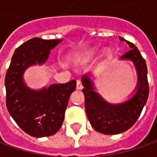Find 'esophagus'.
Wrapping results in <instances>:
<instances>
[{
  "label": "esophagus",
  "instance_id": "1",
  "mask_svg": "<svg viewBox=\"0 0 157 157\" xmlns=\"http://www.w3.org/2000/svg\"><path fill=\"white\" fill-rule=\"evenodd\" d=\"M82 88H83V84H82L81 80H77V89L78 90H81Z\"/></svg>",
  "mask_w": 157,
  "mask_h": 157
}]
</instances>
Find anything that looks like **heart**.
<instances>
[{"label":"heart","instance_id":"b5f03b06","mask_svg":"<svg viewBox=\"0 0 157 157\" xmlns=\"http://www.w3.org/2000/svg\"><path fill=\"white\" fill-rule=\"evenodd\" d=\"M95 54H96V52H87V53H86V54L84 55V57H86V58H90V57H94ZM106 56H107V57H110V56H111V52H106Z\"/></svg>","mask_w":157,"mask_h":157}]
</instances>
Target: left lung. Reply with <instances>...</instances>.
<instances>
[{
  "instance_id": "left-lung-1",
  "label": "left lung",
  "mask_w": 157,
  "mask_h": 157,
  "mask_svg": "<svg viewBox=\"0 0 157 157\" xmlns=\"http://www.w3.org/2000/svg\"><path fill=\"white\" fill-rule=\"evenodd\" d=\"M120 40L125 41L131 48L120 59L132 61L138 76L136 93L132 98L120 104L109 103L95 91L94 82L88 75L82 77L84 86L82 91L85 95V108L88 120L94 129L105 135H117L129 129L140 116L149 93L145 59L134 44L122 37H120Z\"/></svg>"
}]
</instances>
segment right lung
I'll list each match as a JSON object with an SVG mask.
<instances>
[{"label":"right lung","mask_w":157,"mask_h":157,"mask_svg":"<svg viewBox=\"0 0 157 157\" xmlns=\"http://www.w3.org/2000/svg\"><path fill=\"white\" fill-rule=\"evenodd\" d=\"M61 42L62 39L38 37L29 40L15 50L6 73L8 111L21 129L34 137L52 136L61 128L70 95L76 89V80L53 84L36 91L26 86L23 73L31 65L45 63L51 50Z\"/></svg>","instance_id":"add662e5"}]
</instances>
